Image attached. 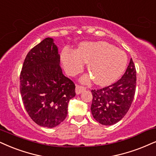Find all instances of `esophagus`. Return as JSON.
<instances>
[{
    "mask_svg": "<svg viewBox=\"0 0 156 156\" xmlns=\"http://www.w3.org/2000/svg\"><path fill=\"white\" fill-rule=\"evenodd\" d=\"M86 90V87H84V86H81V85H76V93L77 94H80L82 92H83L84 90Z\"/></svg>",
    "mask_w": 156,
    "mask_h": 156,
    "instance_id": "esophagus-1",
    "label": "esophagus"
}]
</instances>
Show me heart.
I'll return each instance as SVG.
<instances>
[{"mask_svg": "<svg viewBox=\"0 0 156 156\" xmlns=\"http://www.w3.org/2000/svg\"><path fill=\"white\" fill-rule=\"evenodd\" d=\"M65 70L75 75L87 63V71L95 84L105 86L111 84L122 75L127 58L124 52L106 42H84L77 51L65 49L61 54Z\"/></svg>", "mask_w": 156, "mask_h": 156, "instance_id": "heart-1", "label": "heart"}]
</instances>
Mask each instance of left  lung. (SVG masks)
Returning <instances> with one entry per match:
<instances>
[{"label": "left lung", "mask_w": 156, "mask_h": 156, "mask_svg": "<svg viewBox=\"0 0 156 156\" xmlns=\"http://www.w3.org/2000/svg\"><path fill=\"white\" fill-rule=\"evenodd\" d=\"M136 74L135 66L131 58L120 80L107 87L91 90V112L98 122L106 126L112 125L126 114L135 95Z\"/></svg>", "instance_id": "8db88e82"}]
</instances>
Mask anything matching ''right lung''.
Masks as SVG:
<instances>
[{"label": "right lung", "instance_id": "1", "mask_svg": "<svg viewBox=\"0 0 156 156\" xmlns=\"http://www.w3.org/2000/svg\"><path fill=\"white\" fill-rule=\"evenodd\" d=\"M60 55L47 37L29 51L20 74V93L27 112L36 124L53 128L66 119L75 84L63 74Z\"/></svg>", "mask_w": 156, "mask_h": 156}]
</instances>
